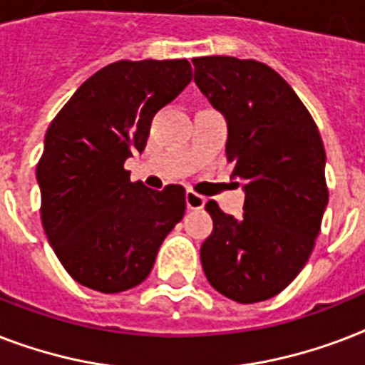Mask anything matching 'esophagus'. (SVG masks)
<instances>
[{
  "label": "esophagus",
  "mask_w": 365,
  "mask_h": 365,
  "mask_svg": "<svg viewBox=\"0 0 365 365\" xmlns=\"http://www.w3.org/2000/svg\"><path fill=\"white\" fill-rule=\"evenodd\" d=\"M185 205H187L189 210H200V208H205L206 199L202 195L195 193V191H187L185 193Z\"/></svg>",
  "instance_id": "obj_1"
}]
</instances>
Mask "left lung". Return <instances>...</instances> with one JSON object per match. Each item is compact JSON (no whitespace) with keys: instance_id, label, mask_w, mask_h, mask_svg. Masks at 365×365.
<instances>
[{"instance_id":"obj_1","label":"left lung","mask_w":365,"mask_h":365,"mask_svg":"<svg viewBox=\"0 0 365 365\" xmlns=\"http://www.w3.org/2000/svg\"><path fill=\"white\" fill-rule=\"evenodd\" d=\"M195 83L227 119L225 153L244 182V216L206 205L200 246L208 282L237 303L280 294L309 261L328 205L326 151L294 88L257 60L193 58Z\"/></svg>"}]
</instances>
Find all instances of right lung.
I'll return each mask as SVG.
<instances>
[{
	"label": "right lung",
	"instance_id": "1",
	"mask_svg": "<svg viewBox=\"0 0 365 365\" xmlns=\"http://www.w3.org/2000/svg\"><path fill=\"white\" fill-rule=\"evenodd\" d=\"M191 81L187 60H119L88 77L54 117L37 163L41 222L76 282L102 294L143 282L185 212V189L130 182L151 119Z\"/></svg>",
	"mask_w": 365,
	"mask_h": 365
}]
</instances>
